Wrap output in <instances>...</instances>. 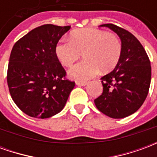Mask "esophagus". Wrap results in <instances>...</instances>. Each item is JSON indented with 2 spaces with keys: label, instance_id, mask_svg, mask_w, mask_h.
Listing matches in <instances>:
<instances>
[{
  "label": "esophagus",
  "instance_id": "obj_1",
  "mask_svg": "<svg viewBox=\"0 0 157 157\" xmlns=\"http://www.w3.org/2000/svg\"><path fill=\"white\" fill-rule=\"evenodd\" d=\"M76 85L80 86H86L87 84V82H76Z\"/></svg>",
  "mask_w": 157,
  "mask_h": 157
}]
</instances>
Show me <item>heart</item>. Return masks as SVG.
Here are the masks:
<instances>
[{"mask_svg":"<svg viewBox=\"0 0 157 157\" xmlns=\"http://www.w3.org/2000/svg\"><path fill=\"white\" fill-rule=\"evenodd\" d=\"M122 51L123 45L118 35L92 28L75 30L70 39H62L55 45V55L66 67L84 55L86 59L69 71V75L79 81L95 76L99 69L102 72L112 71L118 65Z\"/></svg>","mask_w":157,"mask_h":157,"instance_id":"b5f03b06","label":"heart"}]
</instances>
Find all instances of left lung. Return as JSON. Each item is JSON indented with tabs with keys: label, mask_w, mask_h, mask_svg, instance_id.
Masks as SVG:
<instances>
[{
	"label": "left lung",
	"mask_w": 157,
	"mask_h": 157,
	"mask_svg": "<svg viewBox=\"0 0 157 157\" xmlns=\"http://www.w3.org/2000/svg\"><path fill=\"white\" fill-rule=\"evenodd\" d=\"M101 27L112 29L119 36L123 51L114 70L101 78L102 93L94 102L100 112L110 118H125L136 112L147 97L151 62L140 42L131 33L112 23Z\"/></svg>",
	"instance_id": "obj_1"
}]
</instances>
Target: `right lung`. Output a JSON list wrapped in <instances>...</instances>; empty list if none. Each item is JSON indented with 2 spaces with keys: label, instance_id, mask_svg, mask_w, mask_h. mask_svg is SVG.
<instances>
[{
  "label": "right lung",
  "instance_id": "right-lung-1",
  "mask_svg": "<svg viewBox=\"0 0 157 157\" xmlns=\"http://www.w3.org/2000/svg\"><path fill=\"white\" fill-rule=\"evenodd\" d=\"M71 26L44 24L16 42L7 69L12 100L27 115L47 118L64 109L75 82L55 55V45Z\"/></svg>",
  "mask_w": 157,
  "mask_h": 157
}]
</instances>
